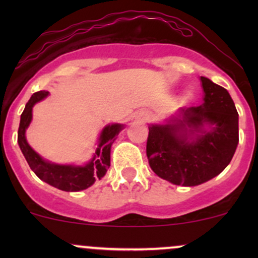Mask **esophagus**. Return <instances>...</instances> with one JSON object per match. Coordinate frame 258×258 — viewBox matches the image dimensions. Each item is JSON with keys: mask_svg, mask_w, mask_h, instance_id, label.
I'll list each match as a JSON object with an SVG mask.
<instances>
[{"mask_svg": "<svg viewBox=\"0 0 258 258\" xmlns=\"http://www.w3.org/2000/svg\"><path fill=\"white\" fill-rule=\"evenodd\" d=\"M136 119L138 121H147L149 119V112L147 110H139L136 112Z\"/></svg>", "mask_w": 258, "mask_h": 258, "instance_id": "1", "label": "esophagus"}]
</instances>
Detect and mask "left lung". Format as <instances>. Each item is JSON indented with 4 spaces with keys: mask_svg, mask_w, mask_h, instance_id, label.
<instances>
[{
    "mask_svg": "<svg viewBox=\"0 0 258 258\" xmlns=\"http://www.w3.org/2000/svg\"><path fill=\"white\" fill-rule=\"evenodd\" d=\"M203 103L179 108L165 123H150L149 166L160 178L195 186L218 176L239 143V115L226 88L200 76Z\"/></svg>",
    "mask_w": 258,
    "mask_h": 258,
    "instance_id": "left-lung-1",
    "label": "left lung"
}]
</instances>
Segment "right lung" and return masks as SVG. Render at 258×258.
Wrapping results in <instances>:
<instances>
[{
	"label": "right lung",
	"mask_w": 258,
	"mask_h": 258,
	"mask_svg": "<svg viewBox=\"0 0 258 258\" xmlns=\"http://www.w3.org/2000/svg\"><path fill=\"white\" fill-rule=\"evenodd\" d=\"M49 94L47 91L36 92L26 103L24 111L20 116L18 130V144L29 166L35 174L43 182L64 191H80L87 189L96 182L102 179L110 166V150L116 136L125 128L122 123H109L100 132L98 146L93 156L85 165H63L55 164L43 159L35 152L26 141V130L32 120V108Z\"/></svg>",
	"instance_id": "right-lung-1"
}]
</instances>
